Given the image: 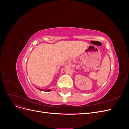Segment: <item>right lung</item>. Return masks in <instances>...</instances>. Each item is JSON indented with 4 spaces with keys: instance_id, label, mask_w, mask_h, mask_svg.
Returning <instances> with one entry per match:
<instances>
[{
    "instance_id": "add662e5",
    "label": "right lung",
    "mask_w": 129,
    "mask_h": 129,
    "mask_svg": "<svg viewBox=\"0 0 129 129\" xmlns=\"http://www.w3.org/2000/svg\"><path fill=\"white\" fill-rule=\"evenodd\" d=\"M39 90H41V91H43L42 89H39ZM44 91H51V90H50V89H46Z\"/></svg>"
}]
</instances>
